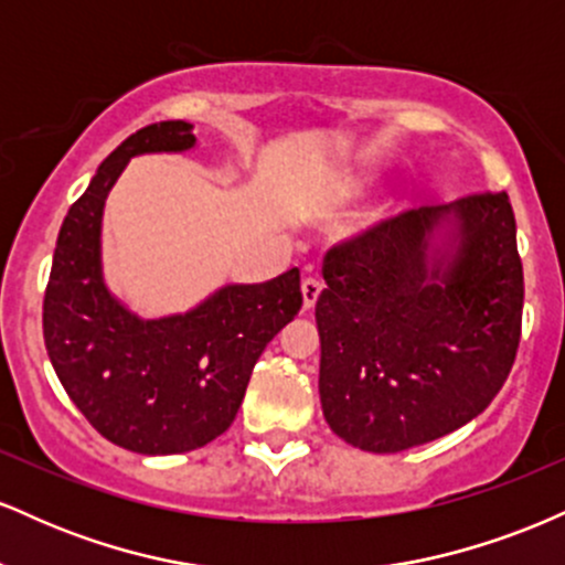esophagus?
Segmentation results:
<instances>
[{"label":"esophagus","instance_id":"obj_1","mask_svg":"<svg viewBox=\"0 0 565 565\" xmlns=\"http://www.w3.org/2000/svg\"><path fill=\"white\" fill-rule=\"evenodd\" d=\"M300 289H302V308L310 310L321 295V281H316V278H305Z\"/></svg>","mask_w":565,"mask_h":565}]
</instances>
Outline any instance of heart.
Masks as SVG:
<instances>
[{
	"label": "heart",
	"instance_id": "heart-1",
	"mask_svg": "<svg viewBox=\"0 0 565 565\" xmlns=\"http://www.w3.org/2000/svg\"><path fill=\"white\" fill-rule=\"evenodd\" d=\"M372 183H374V174L372 172H364V174H359V178H355L353 183H350V191H353V193H364L366 188H372Z\"/></svg>",
	"mask_w": 565,
	"mask_h": 565
}]
</instances>
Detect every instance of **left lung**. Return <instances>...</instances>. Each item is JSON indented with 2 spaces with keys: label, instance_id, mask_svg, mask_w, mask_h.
Instances as JSON below:
<instances>
[{
  "label": "left lung",
  "instance_id": "1",
  "mask_svg": "<svg viewBox=\"0 0 565 565\" xmlns=\"http://www.w3.org/2000/svg\"><path fill=\"white\" fill-rule=\"evenodd\" d=\"M316 302L334 436L395 454L468 425L508 380L523 268L508 193L423 206L337 246Z\"/></svg>",
  "mask_w": 565,
  "mask_h": 565
}]
</instances>
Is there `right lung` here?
<instances>
[{
  "mask_svg": "<svg viewBox=\"0 0 565 565\" xmlns=\"http://www.w3.org/2000/svg\"><path fill=\"white\" fill-rule=\"evenodd\" d=\"M193 125L159 121L114 148L57 233L44 291V345L68 398L121 449L164 457L223 436L252 369L302 305L300 270L225 284L183 313L142 319L103 274V210L129 159L185 153Z\"/></svg>",
  "mask_w": 565,
  "mask_h": 565,
  "instance_id": "1",
  "label": "right lung"
}]
</instances>
